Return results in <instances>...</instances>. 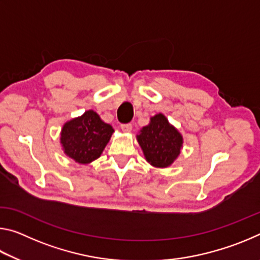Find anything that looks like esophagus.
I'll return each mask as SVG.
<instances>
[{
	"instance_id": "esophagus-1",
	"label": "esophagus",
	"mask_w": 260,
	"mask_h": 260,
	"mask_svg": "<svg viewBox=\"0 0 260 260\" xmlns=\"http://www.w3.org/2000/svg\"><path fill=\"white\" fill-rule=\"evenodd\" d=\"M121 131L124 132V133H129V132H132V125L131 124L121 125Z\"/></svg>"
}]
</instances>
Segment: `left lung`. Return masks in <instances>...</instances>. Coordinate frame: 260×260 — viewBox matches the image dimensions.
Segmentation results:
<instances>
[{
    "instance_id": "8db88e82",
    "label": "left lung",
    "mask_w": 260,
    "mask_h": 260,
    "mask_svg": "<svg viewBox=\"0 0 260 260\" xmlns=\"http://www.w3.org/2000/svg\"><path fill=\"white\" fill-rule=\"evenodd\" d=\"M136 140L146 160L157 169H165L178 159L183 146L180 132L162 113L150 117L147 126L140 129Z\"/></svg>"
}]
</instances>
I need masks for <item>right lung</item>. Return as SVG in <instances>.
<instances>
[{
  "instance_id": "obj_1",
  "label": "right lung",
  "mask_w": 260,
  "mask_h": 260,
  "mask_svg": "<svg viewBox=\"0 0 260 260\" xmlns=\"http://www.w3.org/2000/svg\"><path fill=\"white\" fill-rule=\"evenodd\" d=\"M114 129L94 110H88L65 122L60 131V146L65 155L82 165L100 158Z\"/></svg>"
}]
</instances>
